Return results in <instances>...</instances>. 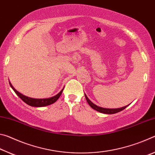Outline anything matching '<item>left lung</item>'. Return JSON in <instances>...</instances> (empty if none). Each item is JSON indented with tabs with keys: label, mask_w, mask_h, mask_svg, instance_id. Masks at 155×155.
Segmentation results:
<instances>
[{
	"label": "left lung",
	"mask_w": 155,
	"mask_h": 155,
	"mask_svg": "<svg viewBox=\"0 0 155 155\" xmlns=\"http://www.w3.org/2000/svg\"><path fill=\"white\" fill-rule=\"evenodd\" d=\"M85 96L86 100H87L88 104H90V106L91 107V108L94 109V110H96V111H97L102 113V114H116V113H118L120 111H122V110H124L125 108H127V107L130 104H128V105L121 107V108H117V109L103 108V107H99V106H97L96 104H94L92 102H91L90 100L87 98V96H86L85 94Z\"/></svg>",
	"instance_id": "left-lung-1"
}]
</instances>
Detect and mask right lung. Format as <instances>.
Listing matches in <instances>:
<instances>
[{
  "label": "right lung",
  "instance_id": "add662e5",
  "mask_svg": "<svg viewBox=\"0 0 155 155\" xmlns=\"http://www.w3.org/2000/svg\"><path fill=\"white\" fill-rule=\"evenodd\" d=\"M9 85L11 86V87L13 89V90L15 91V93L17 94V96H18L23 101L25 102V103H27L28 105H30L31 107H46L50 105V104H53L54 103L58 100V98L61 96V94H62V91L64 90V88L60 91V92L57 94V95L51 97V98H30V97H28L27 96H25L20 93L19 91H18L15 89L13 87V85H12V83H10L9 81Z\"/></svg>",
  "mask_w": 155,
  "mask_h": 155
}]
</instances>
